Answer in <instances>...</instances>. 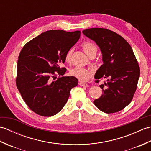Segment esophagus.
I'll use <instances>...</instances> for the list:
<instances>
[{"label":"esophagus","instance_id":"esophagus-1","mask_svg":"<svg viewBox=\"0 0 151 151\" xmlns=\"http://www.w3.org/2000/svg\"><path fill=\"white\" fill-rule=\"evenodd\" d=\"M78 84H79L80 86H88L87 83H84V82H80Z\"/></svg>","mask_w":151,"mask_h":151}]
</instances>
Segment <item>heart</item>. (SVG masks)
<instances>
[{"mask_svg": "<svg viewBox=\"0 0 151 151\" xmlns=\"http://www.w3.org/2000/svg\"><path fill=\"white\" fill-rule=\"evenodd\" d=\"M81 47L84 52L89 56L92 53H97V47L90 41H84L81 43ZM73 54V49L67 50L65 55V61L67 63H70ZM70 75L81 81H87L91 77L93 71L90 69L76 67L70 70Z\"/></svg>", "mask_w": 151, "mask_h": 151, "instance_id": "heart-1", "label": "heart"}]
</instances>
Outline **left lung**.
I'll return each mask as SVG.
<instances>
[{"mask_svg":"<svg viewBox=\"0 0 151 151\" xmlns=\"http://www.w3.org/2000/svg\"><path fill=\"white\" fill-rule=\"evenodd\" d=\"M95 41L102 53L103 64L96 73L95 82L108 78L100 86L102 95L94 101L99 110L113 114L123 110L132 101L137 86L140 69L129 43L120 35L106 28H92L82 31Z\"/></svg>","mask_w":151,"mask_h":151,"instance_id":"obj_1","label":"left lung"}]
</instances>
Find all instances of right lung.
Listing matches in <instances>:
<instances>
[{
	"mask_svg": "<svg viewBox=\"0 0 151 151\" xmlns=\"http://www.w3.org/2000/svg\"><path fill=\"white\" fill-rule=\"evenodd\" d=\"M80 37L79 30H48L22 47L15 82L25 103L34 113L44 117L56 115L65 105L70 89L78 85L74 76H61L66 68L60 67V64L65 62L67 50ZM57 75L60 77L56 80Z\"/></svg>",
	"mask_w": 151,
	"mask_h": 151,
	"instance_id": "1",
	"label": "right lung"
}]
</instances>
